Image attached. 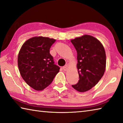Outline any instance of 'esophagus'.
Masks as SVG:
<instances>
[{"mask_svg": "<svg viewBox=\"0 0 123 123\" xmlns=\"http://www.w3.org/2000/svg\"><path fill=\"white\" fill-rule=\"evenodd\" d=\"M67 69V66L63 67V70H64V71H66Z\"/></svg>", "mask_w": 123, "mask_h": 123, "instance_id": "esophagus-1", "label": "esophagus"}]
</instances>
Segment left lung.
I'll return each mask as SVG.
<instances>
[{"instance_id":"8db88e82","label":"left lung","mask_w":123,"mask_h":123,"mask_svg":"<svg viewBox=\"0 0 123 123\" xmlns=\"http://www.w3.org/2000/svg\"><path fill=\"white\" fill-rule=\"evenodd\" d=\"M77 51L79 80L73 88L80 92L95 86L103 76L106 68V54L103 45L95 37L84 35L72 39Z\"/></svg>"}]
</instances>
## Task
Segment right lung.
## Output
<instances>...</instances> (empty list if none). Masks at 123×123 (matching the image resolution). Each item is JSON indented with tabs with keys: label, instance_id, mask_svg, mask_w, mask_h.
I'll use <instances>...</instances> for the list:
<instances>
[{
	"label": "right lung",
	"instance_id": "obj_1",
	"mask_svg": "<svg viewBox=\"0 0 123 123\" xmlns=\"http://www.w3.org/2000/svg\"><path fill=\"white\" fill-rule=\"evenodd\" d=\"M55 39L35 37L25 42L18 56L20 75L29 86L41 91L51 84L60 69L55 64L50 48Z\"/></svg>",
	"mask_w": 123,
	"mask_h": 123
}]
</instances>
